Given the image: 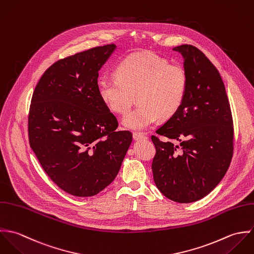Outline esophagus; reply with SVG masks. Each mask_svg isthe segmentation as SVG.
Instances as JSON below:
<instances>
[{"label": "esophagus", "instance_id": "obj_1", "mask_svg": "<svg viewBox=\"0 0 254 254\" xmlns=\"http://www.w3.org/2000/svg\"><path fill=\"white\" fill-rule=\"evenodd\" d=\"M132 136H133L134 140H141V139H146L147 138V136L145 134L139 133V132H133Z\"/></svg>", "mask_w": 254, "mask_h": 254}]
</instances>
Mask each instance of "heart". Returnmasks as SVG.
Instances as JSON below:
<instances>
[{"mask_svg":"<svg viewBox=\"0 0 254 254\" xmlns=\"http://www.w3.org/2000/svg\"><path fill=\"white\" fill-rule=\"evenodd\" d=\"M116 78L97 82L99 97L114 113L126 114L136 95L139 105L123 120L125 127L144 130L159 117L172 118L185 101L189 76L186 68L152 52L131 54L117 67Z\"/></svg>","mask_w":254,"mask_h":254,"instance_id":"obj_1","label":"heart"}]
</instances>
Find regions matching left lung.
Masks as SVG:
<instances>
[{
    "mask_svg": "<svg viewBox=\"0 0 254 254\" xmlns=\"http://www.w3.org/2000/svg\"><path fill=\"white\" fill-rule=\"evenodd\" d=\"M173 50L185 60L189 85L179 111L156 130L170 140L151 136L153 179L167 198L194 202L218 186L230 167L233 117L222 77L209 59L192 45Z\"/></svg>",
    "mask_w": 254,
    "mask_h": 254,
    "instance_id": "obj_1",
    "label": "left lung"
}]
</instances>
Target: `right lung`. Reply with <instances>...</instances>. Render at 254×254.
<instances>
[{
    "mask_svg": "<svg viewBox=\"0 0 254 254\" xmlns=\"http://www.w3.org/2000/svg\"><path fill=\"white\" fill-rule=\"evenodd\" d=\"M115 44L57 61L41 76L28 115L29 144L64 191L93 196L117 177L132 140L99 97V70Z\"/></svg>",
    "mask_w": 254,
    "mask_h": 254,
    "instance_id": "1",
    "label": "right lung"
}]
</instances>
